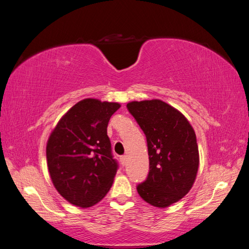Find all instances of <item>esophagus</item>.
I'll use <instances>...</instances> for the list:
<instances>
[{
    "label": "esophagus",
    "mask_w": 249,
    "mask_h": 249,
    "mask_svg": "<svg viewBox=\"0 0 249 249\" xmlns=\"http://www.w3.org/2000/svg\"><path fill=\"white\" fill-rule=\"evenodd\" d=\"M120 162H122L123 166H124L125 163H126V156H123L122 158H120Z\"/></svg>",
    "instance_id": "esophagus-1"
}]
</instances>
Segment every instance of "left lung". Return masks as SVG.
I'll return each mask as SVG.
<instances>
[{
	"label": "left lung",
	"instance_id": "obj_1",
	"mask_svg": "<svg viewBox=\"0 0 249 249\" xmlns=\"http://www.w3.org/2000/svg\"><path fill=\"white\" fill-rule=\"evenodd\" d=\"M129 112L145 134L149 159L146 179L138 194L157 208L182 199L196 178L199 155L196 136L187 118L160 100L131 102Z\"/></svg>",
	"mask_w": 249,
	"mask_h": 249
}]
</instances>
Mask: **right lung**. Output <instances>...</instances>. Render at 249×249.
I'll return each instance as SVG.
<instances>
[{"instance_id":"right-lung-1","label":"right lung","mask_w":249,"mask_h":249,"mask_svg":"<svg viewBox=\"0 0 249 249\" xmlns=\"http://www.w3.org/2000/svg\"><path fill=\"white\" fill-rule=\"evenodd\" d=\"M118 103L80 101L52 132L47 161L52 182L71 205L89 208L108 193L118 169L107 126Z\"/></svg>"}]
</instances>
